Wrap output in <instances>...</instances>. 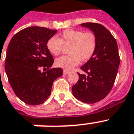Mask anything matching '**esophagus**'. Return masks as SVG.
Listing matches in <instances>:
<instances>
[{
	"instance_id": "1",
	"label": "esophagus",
	"mask_w": 134,
	"mask_h": 134,
	"mask_svg": "<svg viewBox=\"0 0 134 134\" xmlns=\"http://www.w3.org/2000/svg\"><path fill=\"white\" fill-rule=\"evenodd\" d=\"M69 73V71L65 70V69H64V70H63V74H64L65 75H67V74H68Z\"/></svg>"
}]
</instances>
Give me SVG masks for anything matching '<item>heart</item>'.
<instances>
[{"instance_id": "1", "label": "heart", "mask_w": 134, "mask_h": 134, "mask_svg": "<svg viewBox=\"0 0 134 134\" xmlns=\"http://www.w3.org/2000/svg\"><path fill=\"white\" fill-rule=\"evenodd\" d=\"M60 38L53 36L46 42L48 51L54 55L60 53L63 45L69 46V55L58 58L55 61L57 67L66 70L71 69L79 65L80 60H89L93 56L97 47V37L92 31L67 29L60 35Z\"/></svg>"}]
</instances>
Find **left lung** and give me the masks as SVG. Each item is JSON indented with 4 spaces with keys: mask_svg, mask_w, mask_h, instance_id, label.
Wrapping results in <instances>:
<instances>
[{
    "mask_svg": "<svg viewBox=\"0 0 134 134\" xmlns=\"http://www.w3.org/2000/svg\"><path fill=\"white\" fill-rule=\"evenodd\" d=\"M97 37V47L93 56L81 67L79 79L72 86L74 97L86 104H94L105 98L112 89L116 78L120 55L118 44L112 34L103 25L84 23Z\"/></svg>",
    "mask_w": 134,
    "mask_h": 134,
    "instance_id": "left-lung-1",
    "label": "left lung"
}]
</instances>
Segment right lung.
<instances>
[{
	"mask_svg": "<svg viewBox=\"0 0 134 134\" xmlns=\"http://www.w3.org/2000/svg\"><path fill=\"white\" fill-rule=\"evenodd\" d=\"M56 32L32 26L20 30L9 42L5 71L15 94L26 104H43L50 96L53 83L63 75L62 68H51L54 60L46 48L47 40ZM42 68L47 70L42 72Z\"/></svg>",
	"mask_w": 134,
	"mask_h": 134,
	"instance_id": "right-lung-1",
	"label": "right lung"
}]
</instances>
